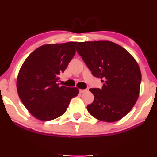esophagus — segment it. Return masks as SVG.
I'll return each instance as SVG.
<instances>
[{
	"label": "esophagus",
	"instance_id": "34e87169",
	"mask_svg": "<svg viewBox=\"0 0 157 157\" xmlns=\"http://www.w3.org/2000/svg\"><path fill=\"white\" fill-rule=\"evenodd\" d=\"M87 91V89H80V93H85Z\"/></svg>",
	"mask_w": 157,
	"mask_h": 157
}]
</instances>
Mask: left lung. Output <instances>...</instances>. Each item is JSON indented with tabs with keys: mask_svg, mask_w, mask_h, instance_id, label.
I'll list each match as a JSON object with an SVG mask.
<instances>
[{
	"mask_svg": "<svg viewBox=\"0 0 157 157\" xmlns=\"http://www.w3.org/2000/svg\"><path fill=\"white\" fill-rule=\"evenodd\" d=\"M77 53L94 77L104 82L102 89H90L94 99L87 105L97 120L115 122L125 116L136 103L141 72L137 63L124 48L110 41L79 42Z\"/></svg>",
	"mask_w": 157,
	"mask_h": 157,
	"instance_id": "8db88e82",
	"label": "left lung"
}]
</instances>
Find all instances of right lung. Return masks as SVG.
Here are the masks:
<instances>
[{
	"label": "right lung",
	"instance_id": "1",
	"mask_svg": "<svg viewBox=\"0 0 157 157\" xmlns=\"http://www.w3.org/2000/svg\"><path fill=\"white\" fill-rule=\"evenodd\" d=\"M77 42L46 44L32 52L24 61L17 79L19 97L27 110L43 121L55 120L66 112L79 93L77 88L57 83L75 56Z\"/></svg>",
	"mask_w": 157,
	"mask_h": 157
}]
</instances>
